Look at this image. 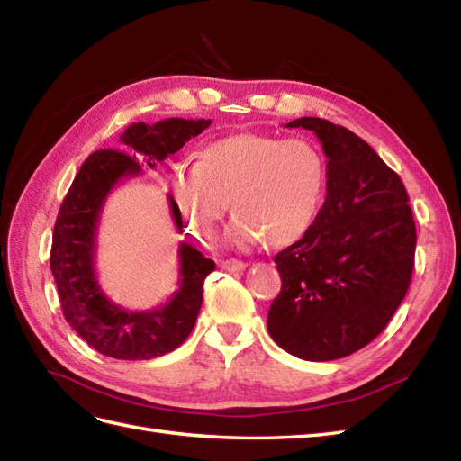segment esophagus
<instances>
[{
	"mask_svg": "<svg viewBox=\"0 0 461 461\" xmlns=\"http://www.w3.org/2000/svg\"><path fill=\"white\" fill-rule=\"evenodd\" d=\"M248 267V263L240 261V259H227L222 261V269L225 271H244Z\"/></svg>",
	"mask_w": 461,
	"mask_h": 461,
	"instance_id": "esophagus-1",
	"label": "esophagus"
}]
</instances>
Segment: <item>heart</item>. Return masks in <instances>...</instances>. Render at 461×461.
Wrapping results in <instances>:
<instances>
[{
    "mask_svg": "<svg viewBox=\"0 0 461 461\" xmlns=\"http://www.w3.org/2000/svg\"><path fill=\"white\" fill-rule=\"evenodd\" d=\"M171 194L188 229L212 242L229 202L236 212L227 242L249 248L302 240L325 205L329 173L321 149L305 138L239 132L200 149L194 167L173 171Z\"/></svg>",
    "mask_w": 461,
    "mask_h": 461,
    "instance_id": "b5f03b06",
    "label": "heart"
}]
</instances>
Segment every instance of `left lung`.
<instances>
[{"label": "left lung", "instance_id": "obj_1", "mask_svg": "<svg viewBox=\"0 0 461 461\" xmlns=\"http://www.w3.org/2000/svg\"><path fill=\"white\" fill-rule=\"evenodd\" d=\"M285 127L319 138L329 188L313 229L275 256L283 286L267 329L288 354L330 361L367 346L398 310L413 273L415 222L402 178L357 134L319 117Z\"/></svg>", "mask_w": 461, "mask_h": 461}]
</instances>
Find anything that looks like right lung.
Returning <instances> with one entry per match:
<instances>
[{
	"instance_id": "right-lung-1",
	"label": "right lung",
	"mask_w": 461,
	"mask_h": 461,
	"mask_svg": "<svg viewBox=\"0 0 461 461\" xmlns=\"http://www.w3.org/2000/svg\"><path fill=\"white\" fill-rule=\"evenodd\" d=\"M212 119H165L156 124L132 122L121 134V149H97L82 163L61 203L53 229L50 267L58 285L61 310L78 337L94 350L115 359H153L183 344L202 308L203 281L215 269L196 248L178 246V288L165 305L129 312L111 302L95 278V234L105 198L119 180L156 169L169 153L202 134ZM178 232L183 217L169 196Z\"/></svg>"
}]
</instances>
